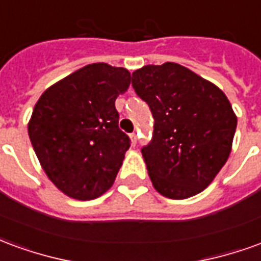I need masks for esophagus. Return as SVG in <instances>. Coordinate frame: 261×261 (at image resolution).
Instances as JSON below:
<instances>
[{"label": "esophagus", "instance_id": "esophagus-1", "mask_svg": "<svg viewBox=\"0 0 261 261\" xmlns=\"http://www.w3.org/2000/svg\"><path fill=\"white\" fill-rule=\"evenodd\" d=\"M130 140H131V142H133V144L136 145L137 140H138V136H137V133H131V134H130Z\"/></svg>", "mask_w": 261, "mask_h": 261}]
</instances>
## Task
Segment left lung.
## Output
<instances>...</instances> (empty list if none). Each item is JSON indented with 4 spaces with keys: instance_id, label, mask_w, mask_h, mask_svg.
Returning <instances> with one entry per match:
<instances>
[{
    "instance_id": "obj_1",
    "label": "left lung",
    "mask_w": 261,
    "mask_h": 261,
    "mask_svg": "<svg viewBox=\"0 0 261 261\" xmlns=\"http://www.w3.org/2000/svg\"><path fill=\"white\" fill-rule=\"evenodd\" d=\"M133 88L155 120L152 140L141 149L155 190L175 200L202 192L232 149L238 119L226 95L176 63L137 69Z\"/></svg>"
}]
</instances>
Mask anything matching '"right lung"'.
Segmentation results:
<instances>
[{"mask_svg":"<svg viewBox=\"0 0 261 261\" xmlns=\"http://www.w3.org/2000/svg\"><path fill=\"white\" fill-rule=\"evenodd\" d=\"M131 82L128 69L95 63L43 92L28 124L44 173L60 192L93 200L113 186L130 138L114 102Z\"/></svg>","mask_w":261,"mask_h":261,"instance_id":"obj_1","label":"right lung"}]
</instances>
